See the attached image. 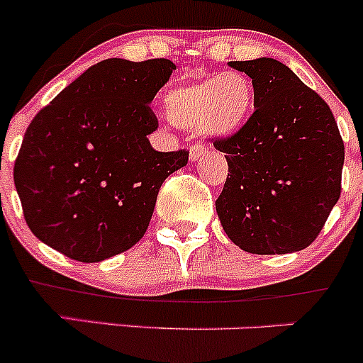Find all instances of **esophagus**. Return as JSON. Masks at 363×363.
<instances>
[{
  "instance_id": "34e87169",
  "label": "esophagus",
  "mask_w": 363,
  "mask_h": 363,
  "mask_svg": "<svg viewBox=\"0 0 363 363\" xmlns=\"http://www.w3.org/2000/svg\"><path fill=\"white\" fill-rule=\"evenodd\" d=\"M205 152H207V145L202 144V142H195L191 145V149H189V160L196 161L199 158H202Z\"/></svg>"
}]
</instances>
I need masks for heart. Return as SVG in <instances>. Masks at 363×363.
Wrapping results in <instances>:
<instances>
[{
  "label": "heart",
  "instance_id": "b5f03b06",
  "mask_svg": "<svg viewBox=\"0 0 363 363\" xmlns=\"http://www.w3.org/2000/svg\"><path fill=\"white\" fill-rule=\"evenodd\" d=\"M255 87L242 72H226L182 84L164 96L167 113L174 124L188 130L230 135L250 119Z\"/></svg>",
  "mask_w": 363,
  "mask_h": 363
}]
</instances>
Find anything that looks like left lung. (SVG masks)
<instances>
[{"label": "left lung", "mask_w": 363, "mask_h": 363, "mask_svg": "<svg viewBox=\"0 0 363 363\" xmlns=\"http://www.w3.org/2000/svg\"><path fill=\"white\" fill-rule=\"evenodd\" d=\"M230 67L252 79L256 108L239 131L214 140L228 161L216 200L223 230L255 255L306 250L340 196L344 144L334 113L272 57Z\"/></svg>", "instance_id": "obj_1"}]
</instances>
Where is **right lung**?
<instances>
[{
  "instance_id": "add662e5",
  "label": "right lung",
  "mask_w": 363,
  "mask_h": 363,
  "mask_svg": "<svg viewBox=\"0 0 363 363\" xmlns=\"http://www.w3.org/2000/svg\"><path fill=\"white\" fill-rule=\"evenodd\" d=\"M170 60L100 61L35 116L13 167L29 230L77 262L130 250L144 237L164 179L189 151L160 152L151 101Z\"/></svg>"
}]
</instances>
